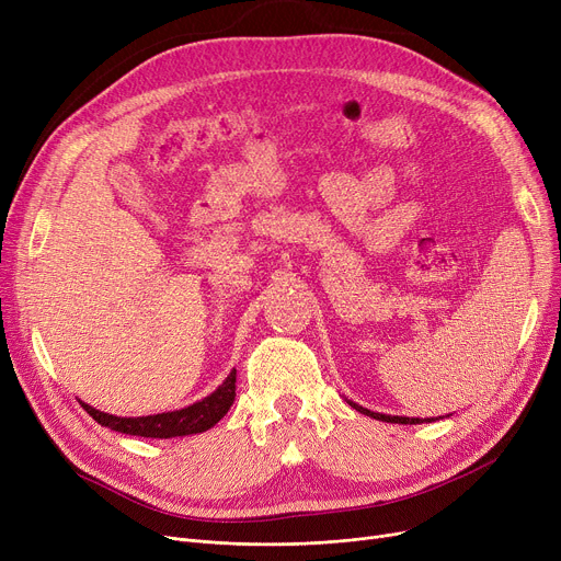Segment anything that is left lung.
Masks as SVG:
<instances>
[{
  "instance_id": "obj_1",
  "label": "left lung",
  "mask_w": 561,
  "mask_h": 561,
  "mask_svg": "<svg viewBox=\"0 0 561 561\" xmlns=\"http://www.w3.org/2000/svg\"><path fill=\"white\" fill-rule=\"evenodd\" d=\"M347 404H350L352 409H357L359 414H364V416H370V419H375V421H381V423H398V425H421V423H434V421H438V419H444V416H438V419H409V416H389V414H379V411H370V409H366V407H362V404H357V402H352V400H347Z\"/></svg>"
}]
</instances>
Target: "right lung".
<instances>
[{
    "instance_id": "obj_1",
    "label": "right lung",
    "mask_w": 561,
    "mask_h": 561,
    "mask_svg": "<svg viewBox=\"0 0 561 561\" xmlns=\"http://www.w3.org/2000/svg\"><path fill=\"white\" fill-rule=\"evenodd\" d=\"M236 398V368L225 377L222 385L184 409L176 411H163V414L154 416H136V419H121L113 414H104V411L81 402V407L91 414L100 425L123 432L131 436H145V438H174V436H188L211 430L233 404Z\"/></svg>"
}]
</instances>
